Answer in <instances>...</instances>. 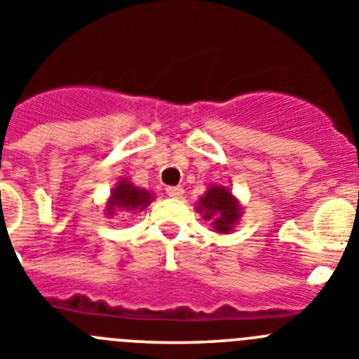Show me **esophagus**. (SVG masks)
Returning <instances> with one entry per match:
<instances>
[{
	"instance_id": "obj_1",
	"label": "esophagus",
	"mask_w": 359,
	"mask_h": 359,
	"mask_svg": "<svg viewBox=\"0 0 359 359\" xmlns=\"http://www.w3.org/2000/svg\"><path fill=\"white\" fill-rule=\"evenodd\" d=\"M168 196H172V198H180L184 195V189L180 186H168L166 187Z\"/></svg>"
}]
</instances>
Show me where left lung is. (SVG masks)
<instances>
[{
    "mask_svg": "<svg viewBox=\"0 0 359 359\" xmlns=\"http://www.w3.org/2000/svg\"><path fill=\"white\" fill-rule=\"evenodd\" d=\"M196 211L203 219L211 222L212 229L218 234H229L234 225L240 222L243 215L240 200L232 195V191L225 186H209L208 191L198 198Z\"/></svg>",
    "mask_w": 359,
    "mask_h": 359,
    "instance_id": "1",
    "label": "left lung"
}]
</instances>
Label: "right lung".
I'll use <instances>...</instances> for the list:
<instances>
[{
  "instance_id": "right-lung-1",
  "label": "right lung",
  "mask_w": 359,
  "mask_h": 359,
  "mask_svg": "<svg viewBox=\"0 0 359 359\" xmlns=\"http://www.w3.org/2000/svg\"><path fill=\"white\" fill-rule=\"evenodd\" d=\"M154 200V193L137 187L128 179H121L112 187L111 196L105 203V215L111 218L116 211H143Z\"/></svg>"
}]
</instances>
